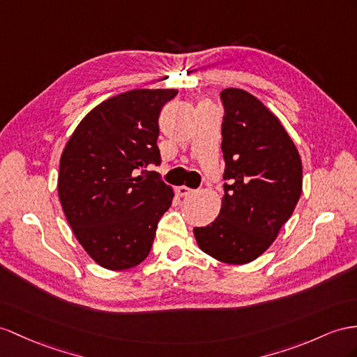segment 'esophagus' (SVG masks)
<instances>
[{
    "instance_id": "34e87169",
    "label": "esophagus",
    "mask_w": 357,
    "mask_h": 357,
    "mask_svg": "<svg viewBox=\"0 0 357 357\" xmlns=\"http://www.w3.org/2000/svg\"><path fill=\"white\" fill-rule=\"evenodd\" d=\"M191 193H193V190L185 187V185H179L176 187V195L181 196V197H185V196H190Z\"/></svg>"
}]
</instances>
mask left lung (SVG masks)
I'll list each match as a JSON object with an SVG mask.
<instances>
[{
	"label": "left lung",
	"instance_id": "obj_1",
	"mask_svg": "<svg viewBox=\"0 0 357 357\" xmlns=\"http://www.w3.org/2000/svg\"><path fill=\"white\" fill-rule=\"evenodd\" d=\"M222 151L225 195L220 214L195 227L199 249L241 266L266 252L298 202L301 160L278 116L241 89H225Z\"/></svg>",
	"mask_w": 357,
	"mask_h": 357
}]
</instances>
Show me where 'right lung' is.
<instances>
[{
    "label": "right lung",
    "mask_w": 357,
    "mask_h": 357,
    "mask_svg": "<svg viewBox=\"0 0 357 357\" xmlns=\"http://www.w3.org/2000/svg\"><path fill=\"white\" fill-rule=\"evenodd\" d=\"M176 95L175 89H135L109 98L84 116L63 149V213L89 257L107 270L143 262L172 205L173 190L144 169L161 162L158 117Z\"/></svg>",
    "instance_id": "add662e5"
}]
</instances>
